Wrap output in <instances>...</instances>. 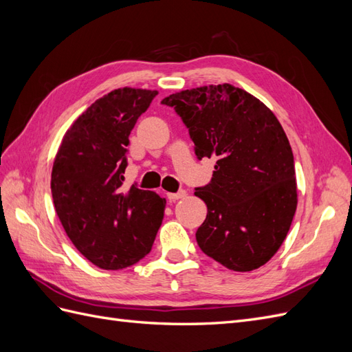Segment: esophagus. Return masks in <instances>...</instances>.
<instances>
[{
    "instance_id": "obj_1",
    "label": "esophagus",
    "mask_w": 352,
    "mask_h": 352,
    "mask_svg": "<svg viewBox=\"0 0 352 352\" xmlns=\"http://www.w3.org/2000/svg\"><path fill=\"white\" fill-rule=\"evenodd\" d=\"M167 197H168V199L176 201V199H180V198L186 197V190H185V189H179L176 194H167Z\"/></svg>"
}]
</instances>
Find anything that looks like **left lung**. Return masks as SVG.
I'll return each mask as SVG.
<instances>
[{"mask_svg": "<svg viewBox=\"0 0 352 352\" xmlns=\"http://www.w3.org/2000/svg\"><path fill=\"white\" fill-rule=\"evenodd\" d=\"M188 127L198 160L214 158L210 184L195 188L207 217L195 236L225 267L251 272L280 248L296 210L294 154L265 105L229 83L168 95Z\"/></svg>", "mask_w": 352, "mask_h": 352, "instance_id": "1", "label": "left lung"}]
</instances>
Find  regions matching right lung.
<instances>
[{
  "instance_id": "add662e5",
  "label": "right lung",
  "mask_w": 352,
  "mask_h": 352,
  "mask_svg": "<svg viewBox=\"0 0 352 352\" xmlns=\"http://www.w3.org/2000/svg\"><path fill=\"white\" fill-rule=\"evenodd\" d=\"M157 91L122 88L95 101L63 138L51 173L57 216L74 247L104 270L129 267L151 251L166 198L123 190L127 145Z\"/></svg>"
}]
</instances>
